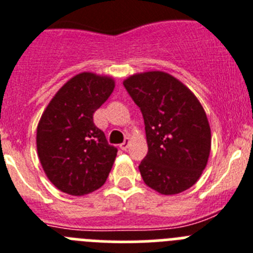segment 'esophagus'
<instances>
[{
    "mask_svg": "<svg viewBox=\"0 0 253 253\" xmlns=\"http://www.w3.org/2000/svg\"><path fill=\"white\" fill-rule=\"evenodd\" d=\"M128 145H129V139H128V137H126V139H125V141L120 145V148L122 149V150H127Z\"/></svg>",
    "mask_w": 253,
    "mask_h": 253,
    "instance_id": "1",
    "label": "esophagus"
}]
</instances>
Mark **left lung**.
<instances>
[{
	"mask_svg": "<svg viewBox=\"0 0 253 253\" xmlns=\"http://www.w3.org/2000/svg\"><path fill=\"white\" fill-rule=\"evenodd\" d=\"M124 86L144 117L148 154L139 169L144 182L162 195L183 192L208 163L211 132L197 98L162 71L129 76Z\"/></svg>",
	"mask_w": 253,
	"mask_h": 253,
	"instance_id": "left-lung-1",
	"label": "left lung"
}]
</instances>
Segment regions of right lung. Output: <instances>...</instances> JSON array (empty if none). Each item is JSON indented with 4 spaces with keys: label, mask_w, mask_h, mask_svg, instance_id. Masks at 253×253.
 Wrapping results in <instances>:
<instances>
[{
    "label": "right lung",
    "mask_w": 253,
    "mask_h": 253,
    "mask_svg": "<svg viewBox=\"0 0 253 253\" xmlns=\"http://www.w3.org/2000/svg\"><path fill=\"white\" fill-rule=\"evenodd\" d=\"M114 89L112 78L83 72L53 96L37 128V149L48 179L62 192L83 196L105 183L117 149L94 125V112Z\"/></svg>",
    "instance_id": "right-lung-1"
}]
</instances>
